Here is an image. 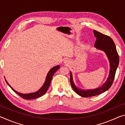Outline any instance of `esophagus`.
Here are the masks:
<instances>
[{
  "label": "esophagus",
  "mask_w": 125,
  "mask_h": 125,
  "mask_svg": "<svg viewBox=\"0 0 125 125\" xmlns=\"http://www.w3.org/2000/svg\"><path fill=\"white\" fill-rule=\"evenodd\" d=\"M67 62H68V61H67V60H66V61H65V63H67Z\"/></svg>",
  "instance_id": "1"
}]
</instances>
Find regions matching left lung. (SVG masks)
Wrapping results in <instances>:
<instances>
[{
	"mask_svg": "<svg viewBox=\"0 0 125 125\" xmlns=\"http://www.w3.org/2000/svg\"><path fill=\"white\" fill-rule=\"evenodd\" d=\"M93 32L94 36L96 38L94 46L96 49L104 52L106 55L110 63V71L106 81L102 85L94 89L86 90L82 89L77 87L74 82L72 73L71 72L70 81L72 87L77 94L84 98L95 96L108 90L113 84L116 69L119 63V56L113 39L108 36L104 35L96 30H94Z\"/></svg>",
	"mask_w": 125,
	"mask_h": 125,
	"instance_id": "8db88e82",
	"label": "left lung"
}]
</instances>
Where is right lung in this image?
Segmentation results:
<instances>
[{"label":"right lung","mask_w":125,"mask_h":125,"mask_svg":"<svg viewBox=\"0 0 125 125\" xmlns=\"http://www.w3.org/2000/svg\"><path fill=\"white\" fill-rule=\"evenodd\" d=\"M60 68V65H56V66H54L51 69H50V71L48 72L47 73V76H46V79L45 83H43V85L42 86V87L39 90H37V92H34V93H29V94H22V93H19L16 92L15 90H14L13 88H12L11 86L9 85V84L8 83L6 79H5L6 82L8 84V85H9L10 88H11L12 90L14 91L15 93H16V94H18L19 95L22 97V98L25 99H27V100H30V99H36L38 98H40V97L42 96L45 93L47 92L48 88L50 85L51 82L52 78L54 74L56 73V72L58 70V69ZM5 78V77H4Z\"/></svg>","instance_id":"right-lung-1"}]
</instances>
